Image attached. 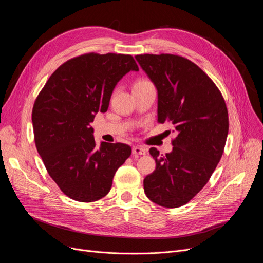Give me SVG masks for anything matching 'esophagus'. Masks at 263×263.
I'll return each instance as SVG.
<instances>
[{
    "label": "esophagus",
    "instance_id": "1",
    "mask_svg": "<svg viewBox=\"0 0 263 263\" xmlns=\"http://www.w3.org/2000/svg\"><path fill=\"white\" fill-rule=\"evenodd\" d=\"M132 153H133L134 156H145L146 155V149L143 148V147L136 146V147H133Z\"/></svg>",
    "mask_w": 263,
    "mask_h": 263
}]
</instances>
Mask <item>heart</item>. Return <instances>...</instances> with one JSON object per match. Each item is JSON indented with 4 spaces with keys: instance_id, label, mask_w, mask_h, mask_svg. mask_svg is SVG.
<instances>
[{
    "instance_id": "obj_1",
    "label": "heart",
    "mask_w": 263,
    "mask_h": 263,
    "mask_svg": "<svg viewBox=\"0 0 263 263\" xmlns=\"http://www.w3.org/2000/svg\"><path fill=\"white\" fill-rule=\"evenodd\" d=\"M146 83H149V82H148V81H145V80H141V81H139V82H136L134 86H137V85H143V84H146Z\"/></svg>"
}]
</instances>
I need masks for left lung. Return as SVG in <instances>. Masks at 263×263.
Returning <instances> with one entry per match:
<instances>
[{
	"label": "left lung",
	"mask_w": 263,
	"mask_h": 263,
	"mask_svg": "<svg viewBox=\"0 0 263 263\" xmlns=\"http://www.w3.org/2000/svg\"><path fill=\"white\" fill-rule=\"evenodd\" d=\"M158 89V122H172L173 151L149 154L157 167L144 179L147 197L165 208L184 205L209 181L223 156L229 129L224 97L192 61L175 54L135 57Z\"/></svg>",
	"instance_id": "obj_1"
}]
</instances>
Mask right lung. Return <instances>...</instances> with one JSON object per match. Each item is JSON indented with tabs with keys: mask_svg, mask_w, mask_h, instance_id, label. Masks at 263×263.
I'll use <instances>...</instances> for the list:
<instances>
[{
	"mask_svg": "<svg viewBox=\"0 0 263 263\" xmlns=\"http://www.w3.org/2000/svg\"><path fill=\"white\" fill-rule=\"evenodd\" d=\"M139 71L132 55L85 53L55 70L34 102V141L48 174L66 196L81 202L104 197L116 171L131 156L122 143L97 146L90 123L106 112L117 82Z\"/></svg>",
	"mask_w": 263,
	"mask_h": 263,
	"instance_id": "1",
	"label": "right lung"
}]
</instances>
